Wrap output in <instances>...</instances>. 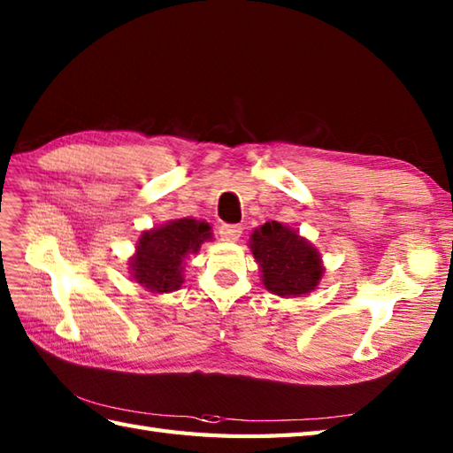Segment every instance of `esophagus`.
I'll return each mask as SVG.
<instances>
[{
    "label": "esophagus",
    "mask_w": 453,
    "mask_h": 453,
    "mask_svg": "<svg viewBox=\"0 0 453 453\" xmlns=\"http://www.w3.org/2000/svg\"><path fill=\"white\" fill-rule=\"evenodd\" d=\"M218 234H219L221 242H237V239L243 234V227L237 224H224V226H219Z\"/></svg>",
    "instance_id": "34e87169"
}]
</instances>
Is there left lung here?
I'll list each match as a JSON object with an SVG mask.
<instances>
[{
	"label": "left lung",
	"mask_w": 453,
	"mask_h": 453,
	"mask_svg": "<svg viewBox=\"0 0 453 453\" xmlns=\"http://www.w3.org/2000/svg\"><path fill=\"white\" fill-rule=\"evenodd\" d=\"M251 249L263 271V284L276 296L310 294L323 274L319 253L278 221H266L251 235Z\"/></svg>",
	"instance_id": "obj_1"
}]
</instances>
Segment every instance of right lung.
<instances>
[{
	"label": "right lung",
	"mask_w": 453,
	"mask_h": 453,
	"mask_svg": "<svg viewBox=\"0 0 453 453\" xmlns=\"http://www.w3.org/2000/svg\"><path fill=\"white\" fill-rule=\"evenodd\" d=\"M206 221L192 218L173 219L169 224L146 232L138 242L132 258V276L151 292H173L182 284V258L196 253L200 243L210 239Z\"/></svg>",
	"instance_id": "right-lung-1"
}]
</instances>
